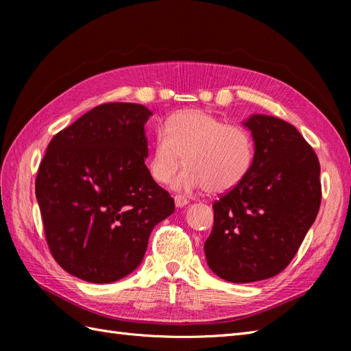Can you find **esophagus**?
I'll list each match as a JSON object with an SVG mask.
<instances>
[{
  "instance_id": "obj_1",
  "label": "esophagus",
  "mask_w": 351,
  "mask_h": 351,
  "mask_svg": "<svg viewBox=\"0 0 351 351\" xmlns=\"http://www.w3.org/2000/svg\"><path fill=\"white\" fill-rule=\"evenodd\" d=\"M174 202H176V206L183 208V206H186V205L189 204V199L184 197V196H182V195H177V196L174 197Z\"/></svg>"
}]
</instances>
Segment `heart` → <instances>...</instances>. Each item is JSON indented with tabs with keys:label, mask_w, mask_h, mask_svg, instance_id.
<instances>
[{
	"label": "heart",
	"mask_w": 351,
	"mask_h": 351,
	"mask_svg": "<svg viewBox=\"0 0 351 351\" xmlns=\"http://www.w3.org/2000/svg\"><path fill=\"white\" fill-rule=\"evenodd\" d=\"M173 180L183 192L206 189L219 195L236 189L250 173L254 159L252 134L240 125L227 124L204 110H182L167 119L158 132L147 169L158 184Z\"/></svg>",
	"instance_id": "heart-1"
}]
</instances>
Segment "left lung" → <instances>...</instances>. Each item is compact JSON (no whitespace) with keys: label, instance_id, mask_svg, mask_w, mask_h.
<instances>
[{"label":"left lung","instance_id":"8db88e82","mask_svg":"<svg viewBox=\"0 0 351 351\" xmlns=\"http://www.w3.org/2000/svg\"><path fill=\"white\" fill-rule=\"evenodd\" d=\"M254 159L243 182L214 202L205 241L209 268L230 282L267 280L287 268L321 206V167L294 125L256 114Z\"/></svg>","mask_w":351,"mask_h":351}]
</instances>
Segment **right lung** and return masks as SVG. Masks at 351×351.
Returning a JSON list of instances; mask_svg holds the SVG:
<instances>
[{
    "instance_id": "right-lung-1",
    "label": "right lung",
    "mask_w": 351,
    "mask_h": 351,
    "mask_svg": "<svg viewBox=\"0 0 351 351\" xmlns=\"http://www.w3.org/2000/svg\"><path fill=\"white\" fill-rule=\"evenodd\" d=\"M151 115L139 104H102L47 147L35 193L51 254L74 277L124 278L141 265L154 227L174 212L145 164Z\"/></svg>"
}]
</instances>
